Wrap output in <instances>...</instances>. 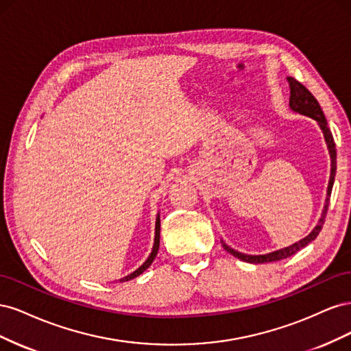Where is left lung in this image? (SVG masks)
Here are the masks:
<instances>
[{
  "instance_id": "left-lung-1",
  "label": "left lung",
  "mask_w": 351,
  "mask_h": 351,
  "mask_svg": "<svg viewBox=\"0 0 351 351\" xmlns=\"http://www.w3.org/2000/svg\"><path fill=\"white\" fill-rule=\"evenodd\" d=\"M287 80H289V84H290V107H291V110L295 111V112H300L303 115L312 117V119L316 120L317 124H319V127L324 132V136H325V142H326L328 149H329V156H331V177H329L326 200H325V206H324V210H322V217H321L319 222H317V226L315 227V230L311 232L309 236H306L300 241L294 243L293 246H289V247L277 250V252H272V253H268V254H258V256H253V254H244V253H240L234 249H231L230 246H227L224 241H221L222 247H224L228 253H231L232 256H236V258H239L244 262H249V263H265V262H277V261H281V259H287V258L293 256V254L299 252L300 249L306 247L309 243H312L317 237V234H319L322 227H324L326 212H328V205H329V197H331V192H332V184H334L335 171H337V149H335V142H334L332 133H331V130H329L326 119L324 115V111L321 108L319 102L316 101L313 95L309 90H307L300 82H297L293 77H287Z\"/></svg>"
}]
</instances>
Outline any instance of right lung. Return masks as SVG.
I'll use <instances>...</instances> for the list:
<instances>
[{
    "label": "right lung",
    "instance_id": "obj_1",
    "mask_svg": "<svg viewBox=\"0 0 351 351\" xmlns=\"http://www.w3.org/2000/svg\"><path fill=\"white\" fill-rule=\"evenodd\" d=\"M159 230H161V221H159V215H158L156 224H155V241H154V247H152V252H151V254H149V258L146 259V262L142 265L141 268H137V269H136L134 272H132L130 275H127V277L121 278L120 282L130 281V280H133V278H136V277H139V275H141L143 271H146L147 268L151 267V263L154 262V259H155V256H156V253H158V249H159Z\"/></svg>",
    "mask_w": 351,
    "mask_h": 351
}]
</instances>
